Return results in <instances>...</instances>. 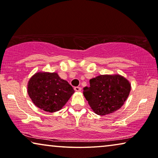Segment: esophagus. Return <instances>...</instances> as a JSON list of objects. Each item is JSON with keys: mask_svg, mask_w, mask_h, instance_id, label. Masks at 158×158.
I'll use <instances>...</instances> for the list:
<instances>
[{"mask_svg": "<svg viewBox=\"0 0 158 158\" xmlns=\"http://www.w3.org/2000/svg\"><path fill=\"white\" fill-rule=\"evenodd\" d=\"M74 90H75V91H77V92H80L81 90V88L79 87V86H77V87H75L74 88Z\"/></svg>", "mask_w": 158, "mask_h": 158, "instance_id": "obj_1", "label": "esophagus"}]
</instances>
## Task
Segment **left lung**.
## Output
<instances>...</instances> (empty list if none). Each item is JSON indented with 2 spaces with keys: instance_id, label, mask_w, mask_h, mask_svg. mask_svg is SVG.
Segmentation results:
<instances>
[{
  "instance_id": "left-lung-1",
  "label": "left lung",
  "mask_w": 158,
  "mask_h": 158,
  "mask_svg": "<svg viewBox=\"0 0 158 158\" xmlns=\"http://www.w3.org/2000/svg\"><path fill=\"white\" fill-rule=\"evenodd\" d=\"M130 90V83L119 75H99L90 80V86L83 88V95L95 113L103 116L119 109Z\"/></svg>"
}]
</instances>
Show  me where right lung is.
<instances>
[{"label":"right lung","instance_id":"1","mask_svg":"<svg viewBox=\"0 0 158 158\" xmlns=\"http://www.w3.org/2000/svg\"><path fill=\"white\" fill-rule=\"evenodd\" d=\"M74 92L68 82L55 73H37L28 83V94L33 103L50 113L61 109Z\"/></svg>","mask_w":158,"mask_h":158}]
</instances>
